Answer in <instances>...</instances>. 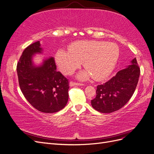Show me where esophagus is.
<instances>
[{"label": "esophagus", "instance_id": "esophagus-1", "mask_svg": "<svg viewBox=\"0 0 154 154\" xmlns=\"http://www.w3.org/2000/svg\"><path fill=\"white\" fill-rule=\"evenodd\" d=\"M74 85H83V84L81 83H77L72 81L70 82V86H74Z\"/></svg>", "mask_w": 154, "mask_h": 154}]
</instances>
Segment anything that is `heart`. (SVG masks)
<instances>
[{"instance_id": "obj_1", "label": "heart", "mask_w": 154, "mask_h": 154, "mask_svg": "<svg viewBox=\"0 0 154 154\" xmlns=\"http://www.w3.org/2000/svg\"><path fill=\"white\" fill-rule=\"evenodd\" d=\"M119 57L116 44L104 41L80 40L69 46V51L58 50L55 55L56 63L63 73L71 74L81 66L87 69L78 75L81 80L91 76L97 81L108 77L114 70Z\"/></svg>"}]
</instances>
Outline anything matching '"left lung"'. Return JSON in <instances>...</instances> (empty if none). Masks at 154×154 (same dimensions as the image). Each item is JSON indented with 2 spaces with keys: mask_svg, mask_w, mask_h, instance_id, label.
<instances>
[{
  "mask_svg": "<svg viewBox=\"0 0 154 154\" xmlns=\"http://www.w3.org/2000/svg\"><path fill=\"white\" fill-rule=\"evenodd\" d=\"M131 63L108 82L97 86L96 96L91 100L95 110L101 113L113 112L122 108L131 98L140 75L136 58H134Z\"/></svg>",
  "mask_w": 154,
  "mask_h": 154,
  "instance_id": "obj_1",
  "label": "left lung"
}]
</instances>
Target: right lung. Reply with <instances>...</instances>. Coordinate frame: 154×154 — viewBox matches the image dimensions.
I'll use <instances>...</instances> for the list:
<instances>
[{"label": "right lung", "instance_id": "1", "mask_svg": "<svg viewBox=\"0 0 154 154\" xmlns=\"http://www.w3.org/2000/svg\"><path fill=\"white\" fill-rule=\"evenodd\" d=\"M41 51L39 41L23 51L17 66L18 83L22 94L35 109L44 113L57 112L67 103L69 82L57 71L53 57L45 60L40 67L32 66V55Z\"/></svg>", "mask_w": 154, "mask_h": 154}]
</instances>
